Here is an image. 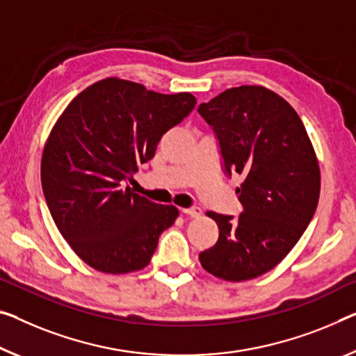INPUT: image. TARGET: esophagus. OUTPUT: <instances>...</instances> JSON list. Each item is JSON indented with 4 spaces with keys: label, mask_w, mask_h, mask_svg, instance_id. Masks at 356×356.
<instances>
[{
    "label": "esophagus",
    "mask_w": 356,
    "mask_h": 356,
    "mask_svg": "<svg viewBox=\"0 0 356 356\" xmlns=\"http://www.w3.org/2000/svg\"><path fill=\"white\" fill-rule=\"evenodd\" d=\"M183 215H188L191 218H199L202 215V210L199 207H194V209H181Z\"/></svg>",
    "instance_id": "esophagus-1"
}]
</instances>
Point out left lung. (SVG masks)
Returning <instances> with one entry per match:
<instances>
[{
	"mask_svg": "<svg viewBox=\"0 0 356 356\" xmlns=\"http://www.w3.org/2000/svg\"><path fill=\"white\" fill-rule=\"evenodd\" d=\"M220 140L226 172L243 211H207L218 242L199 254L204 269L226 282H245L273 269L307 229L320 199V165L302 121L285 98L262 86L221 92L197 109Z\"/></svg>",
	"mask_w": 356,
	"mask_h": 356,
	"instance_id": "1",
	"label": "left lung"
}]
</instances>
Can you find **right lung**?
Masks as SVG:
<instances>
[{"mask_svg":"<svg viewBox=\"0 0 356 356\" xmlns=\"http://www.w3.org/2000/svg\"><path fill=\"white\" fill-rule=\"evenodd\" d=\"M195 103L189 92L157 94L106 78L76 95L54 124L42 151V191L60 234L95 270L145 269L178 218L175 205L154 204L122 183Z\"/></svg>","mask_w":356,"mask_h":356,"instance_id":"1","label":"right lung"}]
</instances>
